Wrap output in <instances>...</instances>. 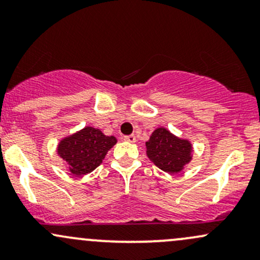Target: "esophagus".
<instances>
[{
	"label": "esophagus",
	"instance_id": "obj_1",
	"mask_svg": "<svg viewBox=\"0 0 260 260\" xmlns=\"http://www.w3.org/2000/svg\"><path fill=\"white\" fill-rule=\"evenodd\" d=\"M123 139L126 140V142H129V143H134L136 142V136H134V134H131V136H124L123 137Z\"/></svg>",
	"mask_w": 260,
	"mask_h": 260
}]
</instances>
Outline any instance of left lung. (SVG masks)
<instances>
[{
	"label": "left lung",
	"instance_id": "8db88e82",
	"mask_svg": "<svg viewBox=\"0 0 260 260\" xmlns=\"http://www.w3.org/2000/svg\"><path fill=\"white\" fill-rule=\"evenodd\" d=\"M147 155L157 168L169 174H177L192 159V145L180 139L166 128H157L145 143Z\"/></svg>",
	"mask_w": 260,
	"mask_h": 260
}]
</instances>
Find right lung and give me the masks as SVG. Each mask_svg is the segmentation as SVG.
<instances>
[{
    "mask_svg": "<svg viewBox=\"0 0 260 260\" xmlns=\"http://www.w3.org/2000/svg\"><path fill=\"white\" fill-rule=\"evenodd\" d=\"M116 142L117 139L113 136L107 137L100 129L85 127L62 139L57 153L68 164L73 175L82 176L94 171Z\"/></svg>",
    "mask_w": 260,
    "mask_h": 260,
    "instance_id": "obj_1",
    "label": "right lung"
}]
</instances>
